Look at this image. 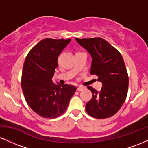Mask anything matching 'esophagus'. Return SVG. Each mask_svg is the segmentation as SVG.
I'll return each instance as SVG.
<instances>
[{
	"instance_id": "34e87169",
	"label": "esophagus",
	"mask_w": 148,
	"mask_h": 148,
	"mask_svg": "<svg viewBox=\"0 0 148 148\" xmlns=\"http://www.w3.org/2000/svg\"><path fill=\"white\" fill-rule=\"evenodd\" d=\"M85 87H84V86H79V87L77 88V91H82L83 90H84L85 89Z\"/></svg>"
}]
</instances>
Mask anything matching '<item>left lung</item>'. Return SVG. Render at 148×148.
I'll list each match as a JSON object with an SVG mask.
<instances>
[{
  "mask_svg": "<svg viewBox=\"0 0 148 148\" xmlns=\"http://www.w3.org/2000/svg\"><path fill=\"white\" fill-rule=\"evenodd\" d=\"M76 40L90 54V74L102 84L100 91L88 87L92 97L86 103V112L95 118H110L120 110L127 95L129 78L123 56L101 37Z\"/></svg>",
  "mask_w": 148,
  "mask_h": 148,
  "instance_id": "1",
  "label": "left lung"
}]
</instances>
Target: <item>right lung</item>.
Instances as JSON below:
<instances>
[{
    "label": "right lung",
    "mask_w": 148,
    "mask_h": 148,
    "mask_svg": "<svg viewBox=\"0 0 148 148\" xmlns=\"http://www.w3.org/2000/svg\"><path fill=\"white\" fill-rule=\"evenodd\" d=\"M71 39H44L27 55L23 64L21 88L34 112L45 118H56L67 109L76 90L74 86L56 84L52 78L58 58Z\"/></svg>",
    "instance_id": "add662e5"
}]
</instances>
